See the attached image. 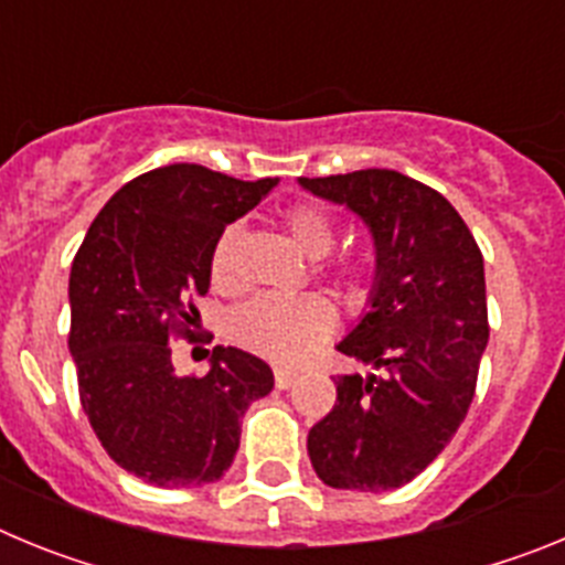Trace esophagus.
<instances>
[{
	"mask_svg": "<svg viewBox=\"0 0 565 565\" xmlns=\"http://www.w3.org/2000/svg\"><path fill=\"white\" fill-rule=\"evenodd\" d=\"M297 379H299L297 371H286V367H277V371H274V382H277L279 391H288Z\"/></svg>",
	"mask_w": 565,
	"mask_h": 565,
	"instance_id": "1",
	"label": "esophagus"
}]
</instances>
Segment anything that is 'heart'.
Masks as SVG:
<instances>
[{
    "label": "heart",
    "mask_w": 565,
    "mask_h": 565,
    "mask_svg": "<svg viewBox=\"0 0 565 565\" xmlns=\"http://www.w3.org/2000/svg\"><path fill=\"white\" fill-rule=\"evenodd\" d=\"M282 228L297 243L299 252L311 259L326 257L337 246V217L322 203L302 201L288 206L282 212ZM243 246H246V234L237 223H228L214 239L209 254V277L217 291H234L243 282L239 274ZM319 268L331 274L348 291H359L373 271L371 259L364 254H344ZM333 328H337V308L322 294H299V297L263 294L243 302L228 319V333L234 342L277 364H297L308 359L331 337Z\"/></svg>",
    "instance_id": "heart-1"
}]
</instances>
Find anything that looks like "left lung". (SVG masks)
I'll return each instance as SVG.
<instances>
[{"mask_svg":"<svg viewBox=\"0 0 565 565\" xmlns=\"http://www.w3.org/2000/svg\"><path fill=\"white\" fill-rule=\"evenodd\" d=\"M299 183L371 226V311L337 351L387 371L333 379L337 404L308 433V456L333 489L404 487L450 444L476 396L489 339L481 248L441 192L393 169Z\"/></svg>","mask_w":565,"mask_h":565,"instance_id":"8db88e82","label":"left lung"}]
</instances>
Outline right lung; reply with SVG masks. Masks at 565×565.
<instances>
[{"label": "right lung", "instance_id": "obj_1", "mask_svg": "<svg viewBox=\"0 0 565 565\" xmlns=\"http://www.w3.org/2000/svg\"><path fill=\"white\" fill-rule=\"evenodd\" d=\"M274 178L237 181L201 163L152 169L107 201L70 271V353L78 396L107 456L154 487H203L232 467L239 416L274 373L237 348H214L206 376H178L172 342H198L194 299L209 254Z\"/></svg>", "mask_w": 565, "mask_h": 565}]
</instances>
